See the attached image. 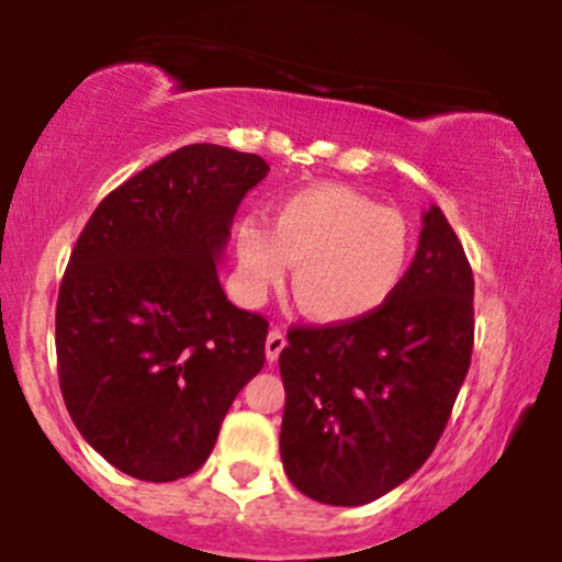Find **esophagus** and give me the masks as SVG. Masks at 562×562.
Wrapping results in <instances>:
<instances>
[{
  "instance_id": "1",
  "label": "esophagus",
  "mask_w": 562,
  "mask_h": 562,
  "mask_svg": "<svg viewBox=\"0 0 562 562\" xmlns=\"http://www.w3.org/2000/svg\"><path fill=\"white\" fill-rule=\"evenodd\" d=\"M288 346V340H285V333L282 330H269V335H267V359H269V364H274L277 359H280V353H282V348Z\"/></svg>"
}]
</instances>
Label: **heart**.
<instances>
[{"instance_id":"1","label":"heart","mask_w":562,"mask_h":562,"mask_svg":"<svg viewBox=\"0 0 562 562\" xmlns=\"http://www.w3.org/2000/svg\"><path fill=\"white\" fill-rule=\"evenodd\" d=\"M237 282L259 301L293 272V299L308 319L353 325L375 317L404 285L415 240L406 218L340 184L280 198L269 227L243 218L235 229Z\"/></svg>"}]
</instances>
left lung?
<instances>
[{
    "instance_id": "8db88e82",
    "label": "left lung",
    "mask_w": 562,
    "mask_h": 562,
    "mask_svg": "<svg viewBox=\"0 0 562 562\" xmlns=\"http://www.w3.org/2000/svg\"><path fill=\"white\" fill-rule=\"evenodd\" d=\"M473 269L438 205L402 290L353 325L290 327L280 454L301 494L357 507L423 468L473 353Z\"/></svg>"
}]
</instances>
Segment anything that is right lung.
<instances>
[{
	"mask_svg": "<svg viewBox=\"0 0 562 562\" xmlns=\"http://www.w3.org/2000/svg\"><path fill=\"white\" fill-rule=\"evenodd\" d=\"M267 160L187 145L102 200L76 240L55 314L68 415L139 481L209 460L232 402L263 367L269 322L227 301L216 263Z\"/></svg>",
	"mask_w": 562,
	"mask_h": 562,
	"instance_id": "obj_1",
	"label": "right lung"
}]
</instances>
